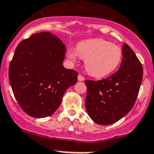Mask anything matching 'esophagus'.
<instances>
[{
    "label": "esophagus",
    "instance_id": "1",
    "mask_svg": "<svg viewBox=\"0 0 154 154\" xmlns=\"http://www.w3.org/2000/svg\"><path fill=\"white\" fill-rule=\"evenodd\" d=\"M78 80L79 81H84V80H85V79H84V77L82 75H79Z\"/></svg>",
    "mask_w": 154,
    "mask_h": 154
}]
</instances>
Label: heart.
<instances>
[{"label": "heart", "instance_id": "obj_1", "mask_svg": "<svg viewBox=\"0 0 154 154\" xmlns=\"http://www.w3.org/2000/svg\"><path fill=\"white\" fill-rule=\"evenodd\" d=\"M78 55L84 59V65L88 74L95 78H103L116 70L122 59L120 47L103 39H90L80 42L76 51L68 50L67 57L75 62Z\"/></svg>", "mask_w": 154, "mask_h": 154}]
</instances>
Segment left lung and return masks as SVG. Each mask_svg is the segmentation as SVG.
I'll list each match as a JSON object with an SVG mask.
<instances>
[{"label":"left lung","instance_id":"left-lung-1","mask_svg":"<svg viewBox=\"0 0 154 154\" xmlns=\"http://www.w3.org/2000/svg\"><path fill=\"white\" fill-rule=\"evenodd\" d=\"M121 66L105 79L86 80V109L97 124L107 125L125 116L133 107L143 80V69L132 48L122 47Z\"/></svg>","mask_w":154,"mask_h":154}]
</instances>
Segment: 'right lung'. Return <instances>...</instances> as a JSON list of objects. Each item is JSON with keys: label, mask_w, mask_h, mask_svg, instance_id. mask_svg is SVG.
<instances>
[{"label": "right lung", "mask_w": 154, "mask_h": 154, "mask_svg": "<svg viewBox=\"0 0 154 154\" xmlns=\"http://www.w3.org/2000/svg\"><path fill=\"white\" fill-rule=\"evenodd\" d=\"M66 47L60 38L41 32L19 43L9 66L14 97L25 112L46 118L57 111L78 73L63 66Z\"/></svg>", "instance_id": "add662e5"}]
</instances>
